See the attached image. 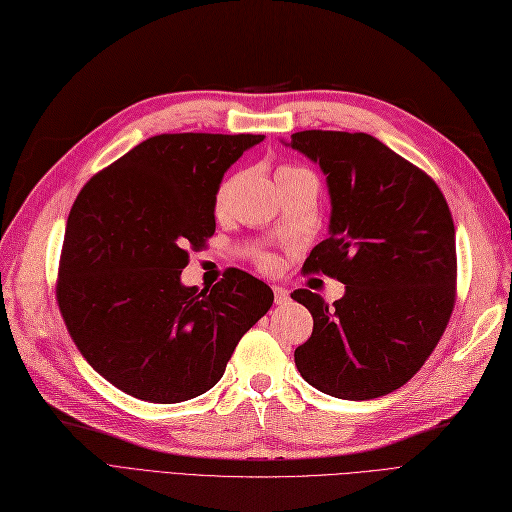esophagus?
Here are the masks:
<instances>
[{"mask_svg":"<svg viewBox=\"0 0 512 512\" xmlns=\"http://www.w3.org/2000/svg\"><path fill=\"white\" fill-rule=\"evenodd\" d=\"M272 291H274V302H276V304L283 306V304L289 302V291H287L285 287H274Z\"/></svg>","mask_w":512,"mask_h":512,"instance_id":"obj_1","label":"esophagus"}]
</instances>
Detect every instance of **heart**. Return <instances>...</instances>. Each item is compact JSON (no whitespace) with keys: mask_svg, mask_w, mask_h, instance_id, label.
<instances>
[{"mask_svg":"<svg viewBox=\"0 0 512 512\" xmlns=\"http://www.w3.org/2000/svg\"><path fill=\"white\" fill-rule=\"evenodd\" d=\"M291 172H300V170H298V168L285 166V168L278 170V176L291 174ZM229 195H232V183L221 185V189H219V193H217V202H214V206H217V210H223V208H225V204H227V200H229ZM257 263H259V268L266 270V272L276 270V259H274L272 255H261V257L257 259Z\"/></svg>","mask_w":512,"mask_h":512,"instance_id":"1","label":"heart"}]
</instances>
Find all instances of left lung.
Returning <instances> with one entry per match:
<instances>
[{
    "mask_svg": "<svg viewBox=\"0 0 512 512\" xmlns=\"http://www.w3.org/2000/svg\"><path fill=\"white\" fill-rule=\"evenodd\" d=\"M327 176L329 236L304 272L338 278L332 306L291 293L315 325L295 349L304 381L340 400L381 398L432 355L455 306V225L434 180L368 134L298 131L289 142Z\"/></svg>",
    "mask_w": 512,
    "mask_h": 512,
    "instance_id": "8db88e82",
    "label": "left lung"
}]
</instances>
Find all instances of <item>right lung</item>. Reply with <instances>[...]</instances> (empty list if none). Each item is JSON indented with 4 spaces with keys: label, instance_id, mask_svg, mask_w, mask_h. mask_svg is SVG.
Masks as SVG:
<instances>
[{
    "label": "right lung",
    "instance_id": "1",
    "mask_svg": "<svg viewBox=\"0 0 512 512\" xmlns=\"http://www.w3.org/2000/svg\"><path fill=\"white\" fill-rule=\"evenodd\" d=\"M253 134H161L82 187L65 225L57 302L65 327L108 383L176 404L221 381L236 344L274 302L263 280L229 268L210 291L185 287L187 249L214 234L227 168Z\"/></svg>",
    "mask_w": 512,
    "mask_h": 512
}]
</instances>
